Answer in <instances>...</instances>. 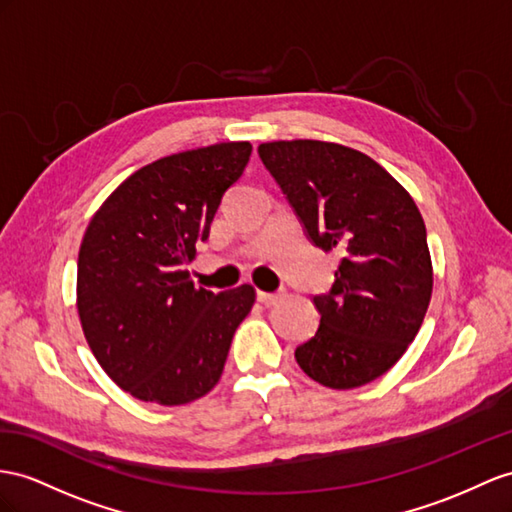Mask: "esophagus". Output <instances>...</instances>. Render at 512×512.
I'll return each mask as SVG.
<instances>
[{
    "mask_svg": "<svg viewBox=\"0 0 512 512\" xmlns=\"http://www.w3.org/2000/svg\"><path fill=\"white\" fill-rule=\"evenodd\" d=\"M257 300L261 305H266V307H270V305H274L279 300V294H270V292H257Z\"/></svg>",
    "mask_w": 512,
    "mask_h": 512,
    "instance_id": "esophagus-1",
    "label": "esophagus"
}]
</instances>
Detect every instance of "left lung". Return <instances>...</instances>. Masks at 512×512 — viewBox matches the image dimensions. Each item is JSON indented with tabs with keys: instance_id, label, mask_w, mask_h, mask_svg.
<instances>
[{
	"instance_id": "1",
	"label": "left lung",
	"mask_w": 512,
	"mask_h": 512,
	"mask_svg": "<svg viewBox=\"0 0 512 512\" xmlns=\"http://www.w3.org/2000/svg\"><path fill=\"white\" fill-rule=\"evenodd\" d=\"M259 157L311 242L339 251L320 326L296 361L313 381L355 389L398 363L424 322L432 261L424 218L400 183L365 153L324 140H274Z\"/></svg>"
}]
</instances>
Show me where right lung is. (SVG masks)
<instances>
[{"label":"right lung","instance_id":"1","mask_svg":"<svg viewBox=\"0 0 512 512\" xmlns=\"http://www.w3.org/2000/svg\"><path fill=\"white\" fill-rule=\"evenodd\" d=\"M251 151V142H220L155 160L86 227L77 257L82 331L106 374L142 402L179 406L212 391L253 309V285L214 294L186 270Z\"/></svg>","mask_w":512,"mask_h":512}]
</instances>
